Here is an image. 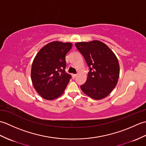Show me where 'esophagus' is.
<instances>
[{
    "instance_id": "obj_1",
    "label": "esophagus",
    "mask_w": 146,
    "mask_h": 146,
    "mask_svg": "<svg viewBox=\"0 0 146 146\" xmlns=\"http://www.w3.org/2000/svg\"><path fill=\"white\" fill-rule=\"evenodd\" d=\"M72 76H73V78H76V74H73V75H72Z\"/></svg>"
}]
</instances>
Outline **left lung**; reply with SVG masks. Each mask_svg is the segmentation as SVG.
Wrapping results in <instances>:
<instances>
[{"mask_svg": "<svg viewBox=\"0 0 146 146\" xmlns=\"http://www.w3.org/2000/svg\"><path fill=\"white\" fill-rule=\"evenodd\" d=\"M89 68L87 79L81 85L83 93L95 100L106 97L112 91L119 77L120 66L116 56L101 41L75 44Z\"/></svg>", "mask_w": 146, "mask_h": 146, "instance_id": "obj_1", "label": "left lung"}]
</instances>
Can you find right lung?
I'll use <instances>...</instances> for the list:
<instances>
[{
    "mask_svg": "<svg viewBox=\"0 0 146 146\" xmlns=\"http://www.w3.org/2000/svg\"><path fill=\"white\" fill-rule=\"evenodd\" d=\"M70 42H51L40 49L34 59L31 80L36 92L46 100H54L63 94L71 76L66 72V55Z\"/></svg>",
    "mask_w": 146,
    "mask_h": 146,
    "instance_id": "obj_1",
    "label": "right lung"
}]
</instances>
